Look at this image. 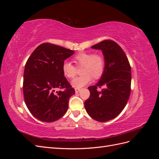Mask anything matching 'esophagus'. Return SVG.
Wrapping results in <instances>:
<instances>
[{
	"instance_id": "esophagus-1",
	"label": "esophagus",
	"mask_w": 159,
	"mask_h": 159,
	"mask_svg": "<svg viewBox=\"0 0 159 159\" xmlns=\"http://www.w3.org/2000/svg\"><path fill=\"white\" fill-rule=\"evenodd\" d=\"M80 91V88H75V93H78Z\"/></svg>"
}]
</instances>
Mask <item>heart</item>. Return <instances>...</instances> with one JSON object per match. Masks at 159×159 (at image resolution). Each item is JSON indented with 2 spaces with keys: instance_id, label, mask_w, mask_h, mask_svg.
Wrapping results in <instances>:
<instances>
[{
  "instance_id": "heart-1",
  "label": "heart",
  "mask_w": 159,
  "mask_h": 159,
  "mask_svg": "<svg viewBox=\"0 0 159 159\" xmlns=\"http://www.w3.org/2000/svg\"><path fill=\"white\" fill-rule=\"evenodd\" d=\"M76 63L80 66H84L82 74L78 78L71 81V85L75 88H80L90 83L91 77L94 79L99 78L103 73L105 59L102 55L91 52H82L75 57ZM62 72L69 79L74 78L76 75V68L68 61H65L62 65Z\"/></svg>"
}]
</instances>
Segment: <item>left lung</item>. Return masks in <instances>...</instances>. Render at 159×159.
<instances>
[{
  "instance_id": "1",
  "label": "left lung",
  "mask_w": 159,
  "mask_h": 159,
  "mask_svg": "<svg viewBox=\"0 0 159 159\" xmlns=\"http://www.w3.org/2000/svg\"><path fill=\"white\" fill-rule=\"evenodd\" d=\"M91 48L102 51L105 68L97 84L88 88L90 96L85 108L91 118L105 122L116 117L125 107L131 92V69L124 51L115 42L103 40Z\"/></svg>"
}]
</instances>
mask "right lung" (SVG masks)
<instances>
[{
	"instance_id": "1",
	"label": "right lung",
	"mask_w": 159,
	"mask_h": 159,
	"mask_svg": "<svg viewBox=\"0 0 159 159\" xmlns=\"http://www.w3.org/2000/svg\"><path fill=\"white\" fill-rule=\"evenodd\" d=\"M74 51L44 43L28 57L24 71L23 93L31 114L40 121L51 123L64 116L75 90L64 77L62 65ZM57 89L64 90L55 91Z\"/></svg>"
}]
</instances>
